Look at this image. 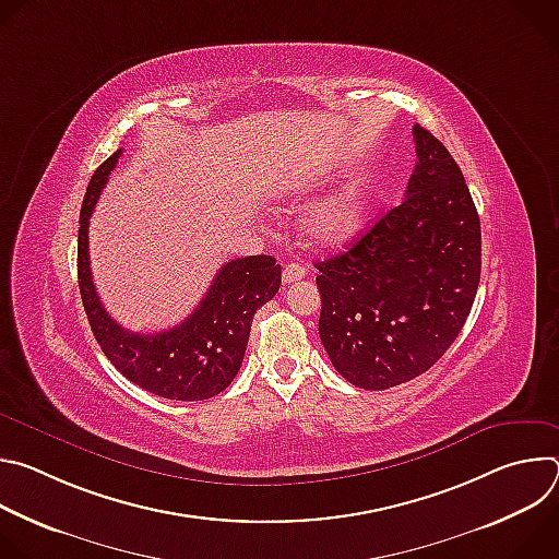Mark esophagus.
I'll use <instances>...</instances> for the list:
<instances>
[{
    "label": "esophagus",
    "mask_w": 559,
    "mask_h": 559,
    "mask_svg": "<svg viewBox=\"0 0 559 559\" xmlns=\"http://www.w3.org/2000/svg\"><path fill=\"white\" fill-rule=\"evenodd\" d=\"M302 276H305V267H302L300 263H287V265L283 267V283H285V285H292V283L300 281Z\"/></svg>",
    "instance_id": "esophagus-1"
}]
</instances>
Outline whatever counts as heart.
Returning a JSON list of instances; mask_svg holds the SVG:
<instances>
[{"label": "heart", "mask_w": 559, "mask_h": 559, "mask_svg": "<svg viewBox=\"0 0 559 559\" xmlns=\"http://www.w3.org/2000/svg\"><path fill=\"white\" fill-rule=\"evenodd\" d=\"M287 190L292 194H305L309 183L305 179H292ZM367 210V188L360 181H347L313 203L305 218V234L316 246L341 248L362 229Z\"/></svg>", "instance_id": "b5f03b06"}]
</instances>
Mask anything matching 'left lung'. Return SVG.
Listing matches in <instances>:
<instances>
[{"label":"left lung","instance_id":"left-lung-1","mask_svg":"<svg viewBox=\"0 0 559 559\" xmlns=\"http://www.w3.org/2000/svg\"><path fill=\"white\" fill-rule=\"evenodd\" d=\"M405 201L318 267V334L336 371L369 391L414 380L457 338L483 267L480 216L449 150L414 126Z\"/></svg>","mask_w":559,"mask_h":559}]
</instances>
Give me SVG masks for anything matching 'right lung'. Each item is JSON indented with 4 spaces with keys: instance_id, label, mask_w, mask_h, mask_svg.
I'll list each match as a JSON object with an SVG mask.
<instances>
[{
    "instance_id": "1",
    "label": "right lung",
    "mask_w": 559,
    "mask_h": 559,
    "mask_svg": "<svg viewBox=\"0 0 559 559\" xmlns=\"http://www.w3.org/2000/svg\"><path fill=\"white\" fill-rule=\"evenodd\" d=\"M121 156L117 150L95 170L79 214L76 274L91 330L106 358L141 389L168 401H205L221 393L241 369L252 318L281 287V265L272 257L225 263L199 307L168 332H128L104 309L88 259V225L95 203Z\"/></svg>"
}]
</instances>
